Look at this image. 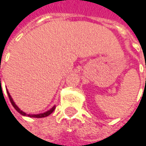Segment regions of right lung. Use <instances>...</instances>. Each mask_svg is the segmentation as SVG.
I'll list each match as a JSON object with an SVG mask.
<instances>
[{"label":"right lung","mask_w":146,"mask_h":146,"mask_svg":"<svg viewBox=\"0 0 146 146\" xmlns=\"http://www.w3.org/2000/svg\"><path fill=\"white\" fill-rule=\"evenodd\" d=\"M0 83H1V79H0ZM7 95H8V98H9V100H10V102H11V104H12V105L13 106V108L20 114V115H24V116H29V117H33V118H42V117H46V116H48L50 114H52V112L54 110V109H55V106H53L49 110H48V111H46V112H44V113H42V114H37V115H30V114H26V113H25L24 111H22L17 105H16V104L14 103V101H13V99L12 98V97H11V95H10V93L8 92V91L7 90Z\"/></svg>","instance_id":"add662e5"}]
</instances>
